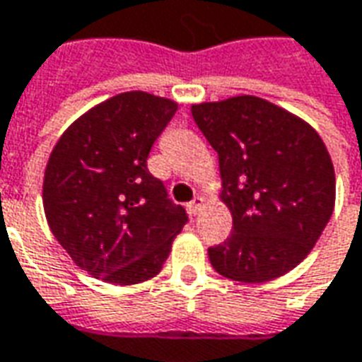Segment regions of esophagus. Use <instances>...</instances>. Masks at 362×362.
<instances>
[{
  "instance_id": "1",
  "label": "esophagus",
  "mask_w": 362,
  "mask_h": 362,
  "mask_svg": "<svg viewBox=\"0 0 362 362\" xmlns=\"http://www.w3.org/2000/svg\"><path fill=\"white\" fill-rule=\"evenodd\" d=\"M202 209H204V198H202V196H196V198L188 204V211L192 216H198Z\"/></svg>"
}]
</instances>
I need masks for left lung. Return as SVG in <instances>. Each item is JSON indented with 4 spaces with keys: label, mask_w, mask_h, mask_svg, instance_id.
<instances>
[{
    "label": "left lung",
    "mask_w": 362,
    "mask_h": 362,
    "mask_svg": "<svg viewBox=\"0 0 362 362\" xmlns=\"http://www.w3.org/2000/svg\"><path fill=\"white\" fill-rule=\"evenodd\" d=\"M219 156L221 199L233 216L209 262L237 282H269L300 264L333 214L335 173L305 121L255 95L192 105Z\"/></svg>",
    "instance_id": "1"
}]
</instances>
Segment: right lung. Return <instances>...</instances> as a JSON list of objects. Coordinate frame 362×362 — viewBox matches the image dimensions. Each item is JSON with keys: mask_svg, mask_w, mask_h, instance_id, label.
I'll use <instances>...</instances> for the list:
<instances>
[{"mask_svg": "<svg viewBox=\"0 0 362 362\" xmlns=\"http://www.w3.org/2000/svg\"><path fill=\"white\" fill-rule=\"evenodd\" d=\"M178 103L125 92L76 119L50 153L42 204L52 235L88 274L129 286L156 276L188 214L146 158Z\"/></svg>", "mask_w": 362, "mask_h": 362, "instance_id": "obj_1", "label": "right lung"}]
</instances>
